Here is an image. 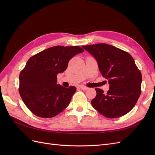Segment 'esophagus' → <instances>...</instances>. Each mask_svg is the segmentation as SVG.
<instances>
[{
    "label": "esophagus",
    "instance_id": "esophagus-1",
    "mask_svg": "<svg viewBox=\"0 0 155 155\" xmlns=\"http://www.w3.org/2000/svg\"><path fill=\"white\" fill-rule=\"evenodd\" d=\"M79 88H81V90H83V91H86L88 89V87H86V86H84V85H79Z\"/></svg>",
    "mask_w": 155,
    "mask_h": 155
}]
</instances>
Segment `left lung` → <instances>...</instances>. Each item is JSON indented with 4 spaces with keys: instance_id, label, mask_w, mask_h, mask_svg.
Listing matches in <instances>:
<instances>
[{
    "instance_id": "1",
    "label": "left lung",
    "mask_w": 155,
    "mask_h": 155,
    "mask_svg": "<svg viewBox=\"0 0 155 155\" xmlns=\"http://www.w3.org/2000/svg\"><path fill=\"white\" fill-rule=\"evenodd\" d=\"M97 60L103 77L108 79L106 94L95 88L91 104L107 118L122 116L133 109L141 94L142 74L128 52L105 43L83 46Z\"/></svg>"
}]
</instances>
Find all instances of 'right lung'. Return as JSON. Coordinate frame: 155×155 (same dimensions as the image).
Segmentation results:
<instances>
[{
    "label": "right lung",
    "mask_w": 155,
    "mask_h": 155,
    "mask_svg": "<svg viewBox=\"0 0 155 155\" xmlns=\"http://www.w3.org/2000/svg\"><path fill=\"white\" fill-rule=\"evenodd\" d=\"M83 51L78 46H55L28 59L19 75L18 92L33 114L50 118L66 109L76 88H64L57 84V75L67 68L74 56Z\"/></svg>",
    "instance_id": "1"
}]
</instances>
